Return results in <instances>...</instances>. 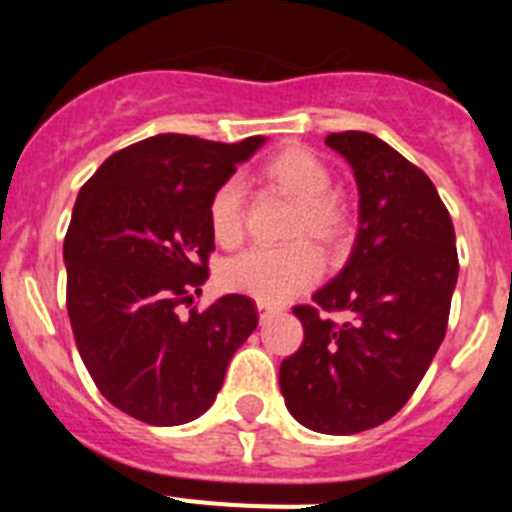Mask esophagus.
I'll use <instances>...</instances> for the list:
<instances>
[{
	"label": "esophagus",
	"instance_id": "1",
	"mask_svg": "<svg viewBox=\"0 0 512 512\" xmlns=\"http://www.w3.org/2000/svg\"><path fill=\"white\" fill-rule=\"evenodd\" d=\"M256 307H259L261 318H266V315H271V312L279 310L277 305H271V302H261V300H256Z\"/></svg>",
	"mask_w": 512,
	"mask_h": 512
}]
</instances>
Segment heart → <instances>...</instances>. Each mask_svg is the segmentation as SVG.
Here are the masks:
<instances>
[{
	"mask_svg": "<svg viewBox=\"0 0 512 512\" xmlns=\"http://www.w3.org/2000/svg\"><path fill=\"white\" fill-rule=\"evenodd\" d=\"M261 179L297 202L289 217V238H312L323 248H338L351 230V212L333 192V174L323 158L300 146L282 148L261 166ZM207 225L217 246L235 248L246 233L243 189L228 179L207 202ZM323 259L307 241L282 248H251L220 269V282L230 292L261 302H284L318 282Z\"/></svg>",
	"mask_w": 512,
	"mask_h": 512,
	"instance_id": "heart-1",
	"label": "heart"
}]
</instances>
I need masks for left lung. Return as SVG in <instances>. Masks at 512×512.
<instances>
[{
	"label": "left lung",
	"instance_id": "obj_1",
	"mask_svg": "<svg viewBox=\"0 0 512 512\" xmlns=\"http://www.w3.org/2000/svg\"><path fill=\"white\" fill-rule=\"evenodd\" d=\"M359 184V235L333 282L292 307L305 341L279 366L289 413L330 436L377 428L400 413L449 325L459 277L451 215L423 171L372 133L325 138ZM346 309L338 326L319 312Z\"/></svg>",
	"mask_w": 512,
	"mask_h": 512
}]
</instances>
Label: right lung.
Segmentation results:
<instances>
[{"instance_id": "add662e5", "label": "right lung", "mask_w": 512, "mask_h": 512, "mask_svg": "<svg viewBox=\"0 0 512 512\" xmlns=\"http://www.w3.org/2000/svg\"><path fill=\"white\" fill-rule=\"evenodd\" d=\"M264 143H215L164 133L112 153L81 187L63 241L66 307L97 390L130 418L182 425L200 418L225 369L259 325L246 295L192 305L215 238L212 192Z\"/></svg>"}]
</instances>
